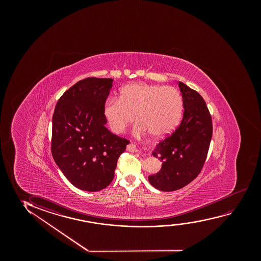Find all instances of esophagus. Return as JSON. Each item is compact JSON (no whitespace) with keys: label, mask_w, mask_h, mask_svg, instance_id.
I'll return each instance as SVG.
<instances>
[{"label":"esophagus","mask_w":261,"mask_h":261,"mask_svg":"<svg viewBox=\"0 0 261 261\" xmlns=\"http://www.w3.org/2000/svg\"><path fill=\"white\" fill-rule=\"evenodd\" d=\"M126 150L129 151H135L136 150V145L134 143H129L127 147H126Z\"/></svg>","instance_id":"34e87169"}]
</instances>
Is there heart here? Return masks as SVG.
Returning a JSON list of instances; mask_svg holds the SVG:
<instances>
[{
	"instance_id": "obj_1",
	"label": "heart",
	"mask_w": 261,
	"mask_h": 261,
	"mask_svg": "<svg viewBox=\"0 0 261 261\" xmlns=\"http://www.w3.org/2000/svg\"><path fill=\"white\" fill-rule=\"evenodd\" d=\"M184 100L172 86L136 83L123 87L118 98H109L103 106L104 118L112 132L121 134L134 120L136 132L148 131L156 138L168 136L182 118Z\"/></svg>"
}]
</instances>
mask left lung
<instances>
[{"mask_svg": "<svg viewBox=\"0 0 261 261\" xmlns=\"http://www.w3.org/2000/svg\"><path fill=\"white\" fill-rule=\"evenodd\" d=\"M179 88L185 109L182 121L152 151L163 164L161 171L149 176V182L163 192L181 189L199 175L213 131L211 113L200 93L182 82Z\"/></svg>", "mask_w": 261, "mask_h": 261, "instance_id": "left-lung-1", "label": "left lung"}]
</instances>
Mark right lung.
<instances>
[{
	"instance_id": "1",
	"label": "right lung",
	"mask_w": 261,
	"mask_h": 261,
	"mask_svg": "<svg viewBox=\"0 0 261 261\" xmlns=\"http://www.w3.org/2000/svg\"><path fill=\"white\" fill-rule=\"evenodd\" d=\"M113 79L87 77L67 90L53 117L51 154L73 186L87 192L106 188L130 142L109 131L103 106Z\"/></svg>"
}]
</instances>
